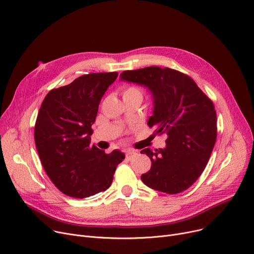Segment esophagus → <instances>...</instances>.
<instances>
[{
    "label": "esophagus",
    "instance_id": "1",
    "mask_svg": "<svg viewBox=\"0 0 254 254\" xmlns=\"http://www.w3.org/2000/svg\"><path fill=\"white\" fill-rule=\"evenodd\" d=\"M136 155H137V152L134 151V150H127V151L126 152V157H127V159H131L132 157L136 156Z\"/></svg>",
    "mask_w": 254,
    "mask_h": 254
}]
</instances>
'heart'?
Listing matches in <instances>:
<instances>
[{
    "mask_svg": "<svg viewBox=\"0 0 254 254\" xmlns=\"http://www.w3.org/2000/svg\"><path fill=\"white\" fill-rule=\"evenodd\" d=\"M125 93H139V95H141L139 89H137V88H135V87H129V88H127V89L125 91Z\"/></svg>",
    "mask_w": 254,
    "mask_h": 254,
    "instance_id": "obj_1",
    "label": "heart"
}]
</instances>
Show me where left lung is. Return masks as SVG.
Segmentation results:
<instances>
[{
    "instance_id": "obj_1",
    "label": "left lung",
    "mask_w": 254,
    "mask_h": 254,
    "mask_svg": "<svg viewBox=\"0 0 254 254\" xmlns=\"http://www.w3.org/2000/svg\"><path fill=\"white\" fill-rule=\"evenodd\" d=\"M120 81L149 90L153 100L147 125L155 135L166 134V146L145 148L150 170L141 176L148 188L179 193L202 174L216 141V113L212 101L188 75L161 66H147L120 74Z\"/></svg>"
}]
</instances>
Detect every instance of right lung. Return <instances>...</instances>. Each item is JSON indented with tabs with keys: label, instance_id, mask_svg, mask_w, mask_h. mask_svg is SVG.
<instances>
[{
	"label": "right lung",
	"instance_id": "obj_1",
	"mask_svg": "<svg viewBox=\"0 0 254 254\" xmlns=\"http://www.w3.org/2000/svg\"><path fill=\"white\" fill-rule=\"evenodd\" d=\"M117 72L80 76L50 90L38 113L35 142L46 174L64 194L83 198L109 189L125 154L90 146L100 102Z\"/></svg>",
	"mask_w": 254,
	"mask_h": 254
}]
</instances>
